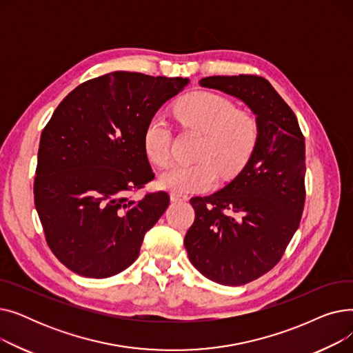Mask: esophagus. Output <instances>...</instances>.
I'll return each instance as SVG.
<instances>
[{
	"instance_id": "obj_1",
	"label": "esophagus",
	"mask_w": 353,
	"mask_h": 353,
	"mask_svg": "<svg viewBox=\"0 0 353 353\" xmlns=\"http://www.w3.org/2000/svg\"><path fill=\"white\" fill-rule=\"evenodd\" d=\"M170 200L172 201H186V200H189V197L186 196V194H180V193H172L170 194Z\"/></svg>"
}]
</instances>
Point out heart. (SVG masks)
Masks as SVG:
<instances>
[{
  "label": "heart",
  "instance_id": "b5f03b06",
  "mask_svg": "<svg viewBox=\"0 0 353 353\" xmlns=\"http://www.w3.org/2000/svg\"><path fill=\"white\" fill-rule=\"evenodd\" d=\"M177 120L203 134L196 164H173L165 169L159 184L174 193L210 190L217 174L229 180L249 163L259 140L257 120L248 111L237 110L229 99L210 91H196L176 105ZM143 147L147 159L164 167L172 156V133L160 117L145 124Z\"/></svg>",
  "mask_w": 353,
  "mask_h": 353
}]
</instances>
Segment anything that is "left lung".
<instances>
[{
	"instance_id": "8db88e82",
	"label": "left lung",
	"mask_w": 353,
	"mask_h": 353,
	"mask_svg": "<svg viewBox=\"0 0 353 353\" xmlns=\"http://www.w3.org/2000/svg\"><path fill=\"white\" fill-rule=\"evenodd\" d=\"M242 100L256 114L259 140L226 188L190 199L196 217L184 237L192 265L208 279L246 285L281 261L305 206V137L292 108L259 76L200 80Z\"/></svg>"
}]
</instances>
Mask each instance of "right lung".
I'll return each mask as SVG.
<instances>
[{"instance_id": "add662e5", "label": "right lung", "mask_w": 353, "mask_h": 353, "mask_svg": "<svg viewBox=\"0 0 353 353\" xmlns=\"http://www.w3.org/2000/svg\"><path fill=\"white\" fill-rule=\"evenodd\" d=\"M189 79L114 71L74 88L44 127L34 203L59 261L84 277L114 276L139 257L169 208L164 192L130 200L154 177L143 133Z\"/></svg>"}]
</instances>
